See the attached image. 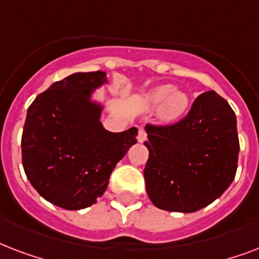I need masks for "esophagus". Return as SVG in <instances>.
<instances>
[{
	"instance_id": "esophagus-1",
	"label": "esophagus",
	"mask_w": 259,
	"mask_h": 259,
	"mask_svg": "<svg viewBox=\"0 0 259 259\" xmlns=\"http://www.w3.org/2000/svg\"><path fill=\"white\" fill-rule=\"evenodd\" d=\"M146 136H148V134H146L145 130H144V129H140V132H138V136H137L138 142L146 141Z\"/></svg>"
}]
</instances>
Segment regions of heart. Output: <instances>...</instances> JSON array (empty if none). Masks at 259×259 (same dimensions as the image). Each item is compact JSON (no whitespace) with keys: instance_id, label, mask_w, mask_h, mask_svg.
I'll list each match as a JSON object with an SVG mask.
<instances>
[{"instance_id":"obj_1","label":"heart","mask_w":259,"mask_h":259,"mask_svg":"<svg viewBox=\"0 0 259 259\" xmlns=\"http://www.w3.org/2000/svg\"><path fill=\"white\" fill-rule=\"evenodd\" d=\"M146 102L152 107L161 106V118L165 122H173L184 115L189 106L188 94L175 90L172 84H161L146 94Z\"/></svg>"}]
</instances>
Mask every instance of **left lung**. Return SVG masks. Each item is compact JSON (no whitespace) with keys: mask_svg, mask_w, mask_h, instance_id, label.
I'll return each mask as SVG.
<instances>
[{"mask_svg":"<svg viewBox=\"0 0 259 259\" xmlns=\"http://www.w3.org/2000/svg\"><path fill=\"white\" fill-rule=\"evenodd\" d=\"M145 130L149 158L144 177L157 208L195 212L233 183L239 153L237 117L215 91L199 95L177 123L146 125Z\"/></svg>","mask_w":259,"mask_h":259,"instance_id":"1","label":"left lung"}]
</instances>
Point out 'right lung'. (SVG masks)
Segmentation results:
<instances>
[{"mask_svg": "<svg viewBox=\"0 0 259 259\" xmlns=\"http://www.w3.org/2000/svg\"><path fill=\"white\" fill-rule=\"evenodd\" d=\"M107 83L103 71L75 72L36 97L22 130V166L33 188L64 209L97 203L110 175L137 142V127L111 133L103 127V105L95 90Z\"/></svg>", "mask_w": 259, "mask_h": 259, "instance_id": "1", "label": "right lung"}]
</instances>
